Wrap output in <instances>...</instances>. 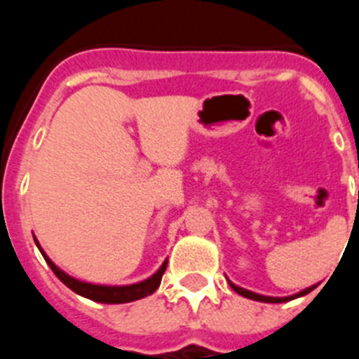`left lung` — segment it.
<instances>
[{
    "label": "left lung",
    "mask_w": 359,
    "mask_h": 359,
    "mask_svg": "<svg viewBox=\"0 0 359 359\" xmlns=\"http://www.w3.org/2000/svg\"><path fill=\"white\" fill-rule=\"evenodd\" d=\"M230 287L236 293H239L241 297H246V298H252V300H257V302H268V304H280V302H290V300H293V298H298V297H304V294L311 293V291L315 290L316 286H311L307 287V290H302L300 293L297 294H291V297H264V294H259V293H253V291H248L244 290V287H239L236 286L233 282H230Z\"/></svg>",
    "instance_id": "8db88e82"
}]
</instances>
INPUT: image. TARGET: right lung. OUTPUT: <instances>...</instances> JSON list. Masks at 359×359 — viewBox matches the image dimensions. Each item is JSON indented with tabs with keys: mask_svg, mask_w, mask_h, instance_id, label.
I'll return each instance as SVG.
<instances>
[{
	"mask_svg": "<svg viewBox=\"0 0 359 359\" xmlns=\"http://www.w3.org/2000/svg\"><path fill=\"white\" fill-rule=\"evenodd\" d=\"M34 241H36L37 248H39V252L43 253L44 261H46V264L52 268L55 277L59 278L65 286H68L69 290L75 291V293L81 294V297L90 298V300H93V302L126 304V302H133V300H140V298L147 297V294H152L158 290L161 277H163L165 269H167V261H165L163 264H161V268L158 269L156 273L152 275V277L145 278V280L142 282H136V284H129V286H100V284H90V282H82V280H77V278L69 277V275L65 273L61 268H57V266L50 261V257L44 253V250L41 248V244L37 243V239Z\"/></svg>",
	"mask_w": 359,
	"mask_h": 359,
	"instance_id": "1",
	"label": "right lung"
}]
</instances>
